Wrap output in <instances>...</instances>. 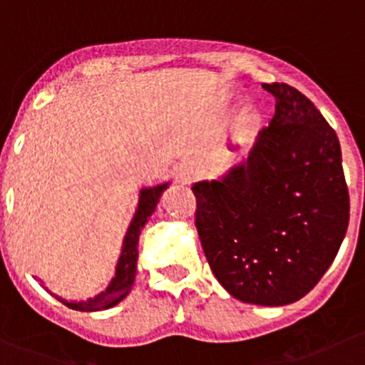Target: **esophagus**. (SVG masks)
I'll return each instance as SVG.
<instances>
[{
	"label": "esophagus",
	"mask_w": 365,
	"mask_h": 365,
	"mask_svg": "<svg viewBox=\"0 0 365 365\" xmlns=\"http://www.w3.org/2000/svg\"><path fill=\"white\" fill-rule=\"evenodd\" d=\"M197 176H200V171H197V168L194 164L187 162V164L180 165V171H178V182L180 183H183V185H189V183H192Z\"/></svg>",
	"instance_id": "esophagus-1"
}]
</instances>
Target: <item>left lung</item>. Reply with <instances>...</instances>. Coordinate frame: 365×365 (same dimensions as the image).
<instances>
[{"mask_svg": "<svg viewBox=\"0 0 365 365\" xmlns=\"http://www.w3.org/2000/svg\"><path fill=\"white\" fill-rule=\"evenodd\" d=\"M275 113L245 164L194 183L197 235L217 281L257 305L300 300L336 259L349 194L336 130L305 95L263 84Z\"/></svg>", "mask_w": 365, "mask_h": 365, "instance_id": "8db88e82", "label": "left lung"}]
</instances>
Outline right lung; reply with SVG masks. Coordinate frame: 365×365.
<instances>
[{"label":"right lung","instance_id":"right-lung-1","mask_svg":"<svg viewBox=\"0 0 365 365\" xmlns=\"http://www.w3.org/2000/svg\"><path fill=\"white\" fill-rule=\"evenodd\" d=\"M168 187V183L164 185H157L153 189H145L141 190V200H139L138 212H135L134 219H132L130 226H128L127 235H125L123 240V249H121V256L118 259L116 274L111 284L108 286L106 292H102L101 295L95 298H90L86 302H63L65 305L70 309H76V311H102V309H108L116 305L121 298L127 297V293L130 292L132 284H134L135 279V264H138V240L139 233L145 227V224L148 222V217L152 215L153 210H155L157 203H159V197L162 190Z\"/></svg>","mask_w":365,"mask_h":365}]
</instances>
